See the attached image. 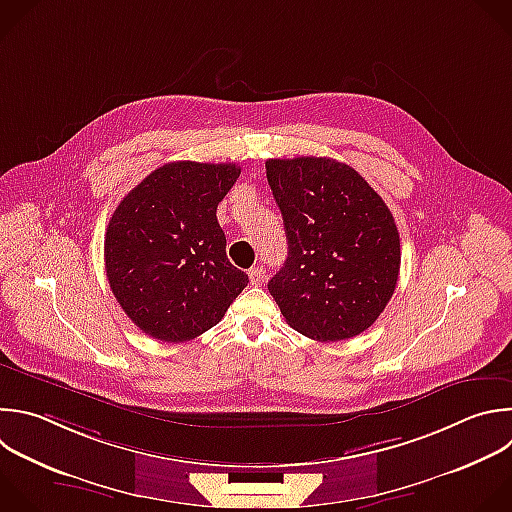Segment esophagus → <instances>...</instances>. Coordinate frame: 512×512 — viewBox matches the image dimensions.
I'll list each match as a JSON object with an SVG mask.
<instances>
[{
  "label": "esophagus",
  "mask_w": 512,
  "mask_h": 512,
  "mask_svg": "<svg viewBox=\"0 0 512 512\" xmlns=\"http://www.w3.org/2000/svg\"><path fill=\"white\" fill-rule=\"evenodd\" d=\"M249 281L253 285H263L265 283V269L263 267H251L249 269Z\"/></svg>",
  "instance_id": "34e87169"
}]
</instances>
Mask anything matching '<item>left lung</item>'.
I'll list each match as a JSON object with an SVG mask.
<instances>
[{
	"instance_id": "left-lung-1",
	"label": "left lung",
	"mask_w": 512,
	"mask_h": 512,
	"mask_svg": "<svg viewBox=\"0 0 512 512\" xmlns=\"http://www.w3.org/2000/svg\"><path fill=\"white\" fill-rule=\"evenodd\" d=\"M289 257L269 281L285 321L319 342L366 331L394 295L400 235L358 170L325 156L269 158Z\"/></svg>"
}]
</instances>
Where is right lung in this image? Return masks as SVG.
Wrapping results in <instances>:
<instances>
[{"instance_id":"1","label":"right lung","mask_w":512,"mask_h":512,"mask_svg":"<svg viewBox=\"0 0 512 512\" xmlns=\"http://www.w3.org/2000/svg\"><path fill=\"white\" fill-rule=\"evenodd\" d=\"M239 175L231 162H168L116 207L104 237L106 277L146 335L189 342L217 325L247 287L217 221V205Z\"/></svg>"}]
</instances>
